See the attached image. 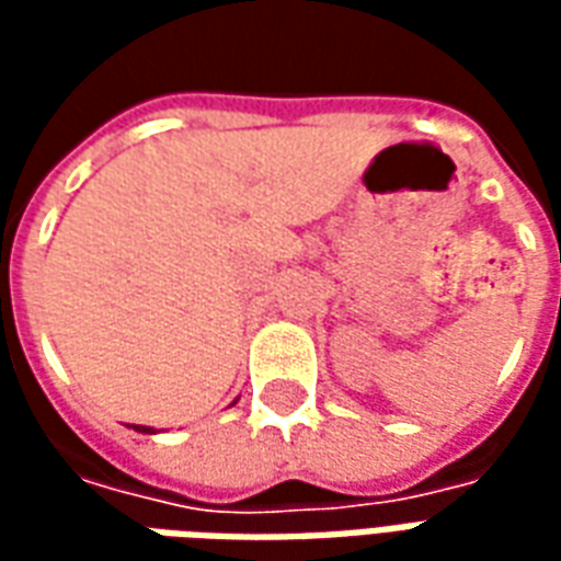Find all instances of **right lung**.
Wrapping results in <instances>:
<instances>
[{
    "label": "right lung",
    "instance_id": "1",
    "mask_svg": "<svg viewBox=\"0 0 561 561\" xmlns=\"http://www.w3.org/2000/svg\"><path fill=\"white\" fill-rule=\"evenodd\" d=\"M138 433H156V430H149V426H135Z\"/></svg>",
    "mask_w": 561,
    "mask_h": 561
}]
</instances>
